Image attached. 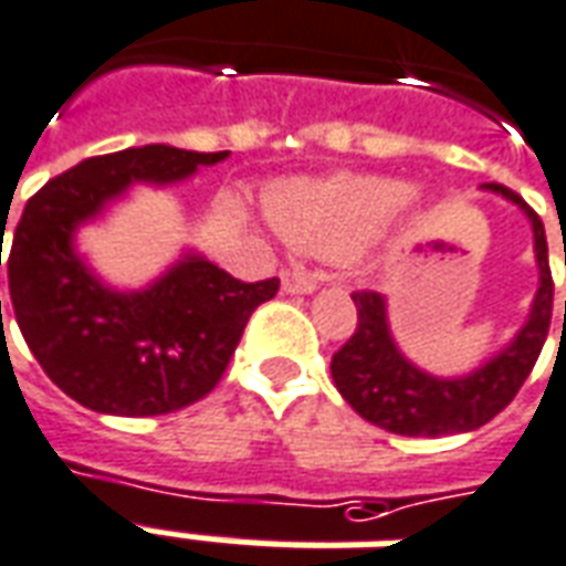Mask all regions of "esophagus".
Segmentation results:
<instances>
[{"mask_svg":"<svg viewBox=\"0 0 566 566\" xmlns=\"http://www.w3.org/2000/svg\"><path fill=\"white\" fill-rule=\"evenodd\" d=\"M282 287L287 291V294H312V291L318 287V282H315L312 275H306V272L284 270L282 272Z\"/></svg>","mask_w":566,"mask_h":566,"instance_id":"esophagus-1","label":"esophagus"}]
</instances>
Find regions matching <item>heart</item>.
Returning a JSON list of instances; mask_svg holds the SVG:
<instances>
[{
    "label": "heart",
    "instance_id": "heart-1",
    "mask_svg": "<svg viewBox=\"0 0 566 566\" xmlns=\"http://www.w3.org/2000/svg\"><path fill=\"white\" fill-rule=\"evenodd\" d=\"M407 201L405 184L343 174L322 184H287L266 201L275 232L310 254H346L370 239Z\"/></svg>",
    "mask_w": 566,
    "mask_h": 566
}]
</instances>
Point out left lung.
<instances>
[{
	"label": "left lung",
	"mask_w": 566,
	"mask_h": 566,
	"mask_svg": "<svg viewBox=\"0 0 566 566\" xmlns=\"http://www.w3.org/2000/svg\"><path fill=\"white\" fill-rule=\"evenodd\" d=\"M488 189L521 205L524 214L531 217L536 263H539V291L533 300L531 318L521 327L515 343L496 358H490L484 367H478L475 374L460 379H438L432 374H422L420 367L410 365L398 352L386 324V300L377 291H355L352 300L358 306V324L355 334L334 352L331 377L337 382L339 395L346 398V405L386 432L407 434V438L472 432L509 407L543 352L552 324V296H555L543 220L509 187L488 184Z\"/></svg>",
	"instance_id": "left-lung-1"
}]
</instances>
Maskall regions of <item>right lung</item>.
<instances>
[{
    "label": "right lung",
    "instance_id": "right-lung-1",
    "mask_svg": "<svg viewBox=\"0 0 566 566\" xmlns=\"http://www.w3.org/2000/svg\"><path fill=\"white\" fill-rule=\"evenodd\" d=\"M227 156L132 146L78 161L27 201L8 254L11 306L35 361L82 407L159 417L196 405L223 377L251 312L279 291V279L239 282L187 256L146 291L118 294L73 251L78 223L132 184H174Z\"/></svg>",
    "mask_w": 566,
    "mask_h": 566
}]
</instances>
